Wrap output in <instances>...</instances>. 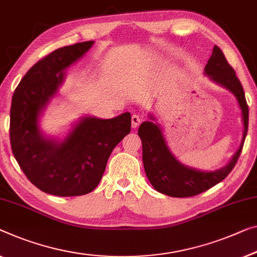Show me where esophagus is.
<instances>
[{"instance_id": "obj_1", "label": "esophagus", "mask_w": 257, "mask_h": 257, "mask_svg": "<svg viewBox=\"0 0 257 257\" xmlns=\"http://www.w3.org/2000/svg\"><path fill=\"white\" fill-rule=\"evenodd\" d=\"M142 122V117L139 115V114H134L132 116V125L133 128H137L141 124Z\"/></svg>"}]
</instances>
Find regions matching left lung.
I'll list each match as a JSON object with an SVG mask.
<instances>
[{"label": "left lung", "instance_id": "obj_1", "mask_svg": "<svg viewBox=\"0 0 257 257\" xmlns=\"http://www.w3.org/2000/svg\"><path fill=\"white\" fill-rule=\"evenodd\" d=\"M204 74L210 80L225 87L235 97L243 123L242 140L238 150L224 167L216 171H201L187 166L175 158L168 147L163 127L153 114H149L150 121L143 122L139 128L143 148L144 170L153 188L167 196H195L223 181L238 162L247 136L248 106L242 85L218 46L213 47L212 55L204 68Z\"/></svg>", "mask_w": 257, "mask_h": 257}]
</instances>
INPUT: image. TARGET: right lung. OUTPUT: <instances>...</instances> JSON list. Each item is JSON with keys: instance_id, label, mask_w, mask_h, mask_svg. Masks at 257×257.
<instances>
[{"instance_id": "add662e5", "label": "right lung", "mask_w": 257, "mask_h": 257, "mask_svg": "<svg viewBox=\"0 0 257 257\" xmlns=\"http://www.w3.org/2000/svg\"><path fill=\"white\" fill-rule=\"evenodd\" d=\"M94 41L59 48L26 72L13 95L10 143L18 165L37 188L55 196H79L99 185L113 149L130 133L132 115L82 116L63 139L45 135L40 117L59 94L66 70Z\"/></svg>"}]
</instances>
